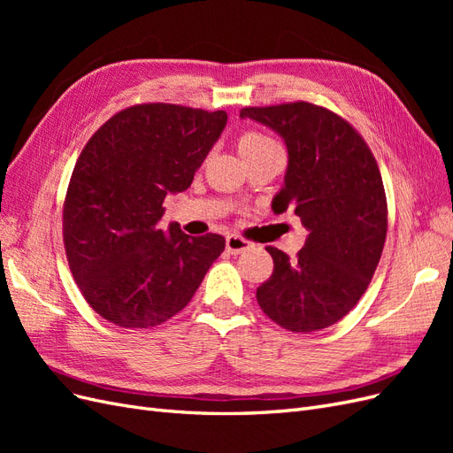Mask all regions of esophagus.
<instances>
[{"label": "esophagus", "mask_w": 453, "mask_h": 453, "mask_svg": "<svg viewBox=\"0 0 453 453\" xmlns=\"http://www.w3.org/2000/svg\"><path fill=\"white\" fill-rule=\"evenodd\" d=\"M250 248H251V243L248 240H243V238H240L236 234H228L226 236V250H228V253L240 255L243 251H248Z\"/></svg>", "instance_id": "esophagus-1"}]
</instances>
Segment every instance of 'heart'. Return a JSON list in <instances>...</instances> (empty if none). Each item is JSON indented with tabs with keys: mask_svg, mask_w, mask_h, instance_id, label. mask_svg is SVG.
Segmentation results:
<instances>
[{
	"mask_svg": "<svg viewBox=\"0 0 453 453\" xmlns=\"http://www.w3.org/2000/svg\"><path fill=\"white\" fill-rule=\"evenodd\" d=\"M273 145H276V143L268 140L266 135L258 134V132H245L242 138L238 140V150H240L242 158L251 157V155L258 153V150H265V149L273 147Z\"/></svg>",
	"mask_w": 453,
	"mask_h": 453,
	"instance_id": "obj_1",
	"label": "heart"
}]
</instances>
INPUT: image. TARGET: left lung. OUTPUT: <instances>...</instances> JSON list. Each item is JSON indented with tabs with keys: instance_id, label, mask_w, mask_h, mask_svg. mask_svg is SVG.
Masks as SVG:
<instances>
[{
	"instance_id": "obj_1",
	"label": "left lung",
	"mask_w": 453,
	"mask_h": 453,
	"mask_svg": "<svg viewBox=\"0 0 453 453\" xmlns=\"http://www.w3.org/2000/svg\"><path fill=\"white\" fill-rule=\"evenodd\" d=\"M240 117L281 135L289 164L272 210H291L308 230L296 258L266 248L273 272L257 289V303L287 331L331 326L359 303L386 243L376 158L344 119L308 102L243 107Z\"/></svg>"
}]
</instances>
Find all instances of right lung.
<instances>
[{"label": "right lung", "instance_id": "obj_1", "mask_svg": "<svg viewBox=\"0 0 453 453\" xmlns=\"http://www.w3.org/2000/svg\"><path fill=\"white\" fill-rule=\"evenodd\" d=\"M226 113L172 104L122 109L77 158L64 202V245L81 293L122 328H149L181 311L213 260L219 234L160 228L162 202L195 180Z\"/></svg>", "mask_w": 453, "mask_h": 453}]
</instances>
